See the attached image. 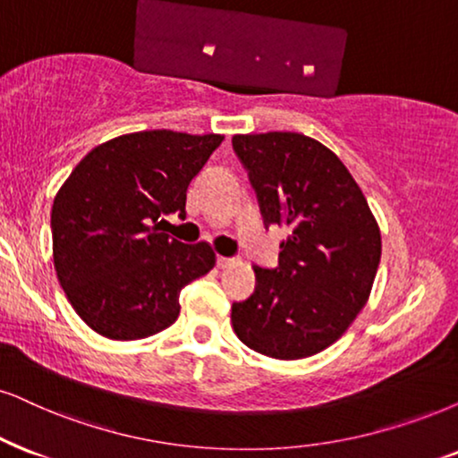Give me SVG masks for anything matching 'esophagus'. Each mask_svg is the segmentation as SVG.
<instances>
[{"label":"esophagus","instance_id":"1","mask_svg":"<svg viewBox=\"0 0 458 458\" xmlns=\"http://www.w3.org/2000/svg\"><path fill=\"white\" fill-rule=\"evenodd\" d=\"M236 262L234 258H225V256H217V266L219 268H228V266H233Z\"/></svg>","mask_w":458,"mask_h":458}]
</instances>
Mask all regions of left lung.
Listing matches in <instances>:
<instances>
[{"label":"left lung","mask_w":458,"mask_h":458,"mask_svg":"<svg viewBox=\"0 0 458 458\" xmlns=\"http://www.w3.org/2000/svg\"><path fill=\"white\" fill-rule=\"evenodd\" d=\"M233 148L266 228H289L279 266H253L256 289L233 304V327L262 355L310 357L366 306L383 249L378 224L346 166L315 139L275 131L234 135Z\"/></svg>","instance_id":"left-lung-1"}]
</instances>
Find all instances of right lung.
<instances>
[{
  "label": "right lung",
  "instance_id": "add662e5",
  "mask_svg": "<svg viewBox=\"0 0 458 458\" xmlns=\"http://www.w3.org/2000/svg\"><path fill=\"white\" fill-rule=\"evenodd\" d=\"M222 135L141 131L101 143L80 160L52 205V256L61 287L86 326L112 340L162 332L179 293L216 266L207 242L158 233L186 216L190 182Z\"/></svg>",
  "mask_w": 458,
  "mask_h": 458
}]
</instances>
